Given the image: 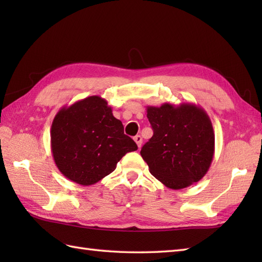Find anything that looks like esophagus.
I'll return each mask as SVG.
<instances>
[{
	"label": "esophagus",
	"mask_w": 262,
	"mask_h": 262,
	"mask_svg": "<svg viewBox=\"0 0 262 262\" xmlns=\"http://www.w3.org/2000/svg\"><path fill=\"white\" fill-rule=\"evenodd\" d=\"M134 141L136 142V144H137V146H138V147H141V146H142L143 140H142V136H141V135H136V136L134 137Z\"/></svg>",
	"instance_id": "esophagus-1"
}]
</instances>
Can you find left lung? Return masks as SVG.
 <instances>
[{
    "instance_id": "1",
    "label": "left lung",
    "mask_w": 262,
    "mask_h": 262,
    "mask_svg": "<svg viewBox=\"0 0 262 262\" xmlns=\"http://www.w3.org/2000/svg\"><path fill=\"white\" fill-rule=\"evenodd\" d=\"M153 136L141 155L149 172L170 189H182L207 173L215 151L213 125L206 111L193 103L147 105Z\"/></svg>"
}]
</instances>
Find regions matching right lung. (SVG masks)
Returning <instances> with one entry per match:
<instances>
[{
  "instance_id": "add662e5",
  "label": "right lung",
  "mask_w": 262,
  "mask_h": 262,
  "mask_svg": "<svg viewBox=\"0 0 262 262\" xmlns=\"http://www.w3.org/2000/svg\"><path fill=\"white\" fill-rule=\"evenodd\" d=\"M51 144L58 170L82 186L103 179L126 153L137 149L108 102L99 96L60 109L52 124Z\"/></svg>"
}]
</instances>
